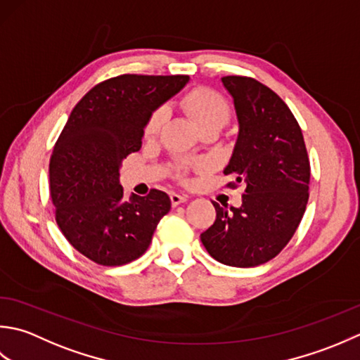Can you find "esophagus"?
Listing matches in <instances>:
<instances>
[{
  "mask_svg": "<svg viewBox=\"0 0 360 360\" xmlns=\"http://www.w3.org/2000/svg\"><path fill=\"white\" fill-rule=\"evenodd\" d=\"M188 200V195H183V194H177V193H172L171 194V202H172V207H177L180 203H185Z\"/></svg>",
  "mask_w": 360,
  "mask_h": 360,
  "instance_id": "34e87169",
  "label": "esophagus"
}]
</instances>
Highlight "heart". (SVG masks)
I'll use <instances>...</instances> for the list:
<instances>
[{"label": "heart", "instance_id": "b5f03b06", "mask_svg": "<svg viewBox=\"0 0 360 360\" xmlns=\"http://www.w3.org/2000/svg\"><path fill=\"white\" fill-rule=\"evenodd\" d=\"M180 107L185 110V113L189 116L194 124L199 127L200 131L207 129H219L226 126V122L231 118L230 105L226 101L217 94L216 91L208 90V88H193L188 93H185L180 99ZM167 118V112L165 107H158L152 110L144 124V135L153 136L157 135L160 129ZM185 171L183 163L175 166V174L181 175Z\"/></svg>", "mask_w": 360, "mask_h": 360}]
</instances>
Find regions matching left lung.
Masks as SVG:
<instances>
[{"label": "left lung", "instance_id": "obj_1", "mask_svg": "<svg viewBox=\"0 0 360 360\" xmlns=\"http://www.w3.org/2000/svg\"><path fill=\"white\" fill-rule=\"evenodd\" d=\"M239 134L225 175L244 183L239 208H216V221L200 234L216 261L255 267L270 261L297 231L309 199L311 166L302 129L269 86L245 76H225ZM236 183H230L231 186Z\"/></svg>", "mask_w": 360, "mask_h": 360}]
</instances>
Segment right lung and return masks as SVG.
Here are the masks:
<instances>
[{
    "label": "right lung",
    "mask_w": 360,
    "mask_h": 360,
    "mask_svg": "<svg viewBox=\"0 0 360 360\" xmlns=\"http://www.w3.org/2000/svg\"><path fill=\"white\" fill-rule=\"evenodd\" d=\"M189 76L122 75L98 84L72 108L49 161L56 221L79 253L122 266L148 250L169 195L150 189L124 197L122 160L141 149L144 124L188 84Z\"/></svg>",
    "instance_id": "1"
}]
</instances>
